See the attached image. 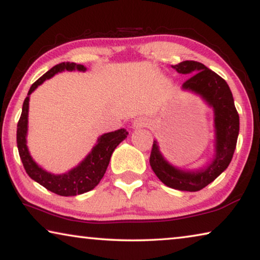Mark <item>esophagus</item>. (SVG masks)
Instances as JSON below:
<instances>
[{"instance_id":"34e87169","label":"esophagus","mask_w":260,"mask_h":260,"mask_svg":"<svg viewBox=\"0 0 260 260\" xmlns=\"http://www.w3.org/2000/svg\"><path fill=\"white\" fill-rule=\"evenodd\" d=\"M147 125V121L145 120V118H142V117H139V118H137V120H135L134 121V123H133V126H134V129H140V127H144V126H146Z\"/></svg>"}]
</instances>
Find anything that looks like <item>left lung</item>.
<instances>
[{
    "mask_svg": "<svg viewBox=\"0 0 260 260\" xmlns=\"http://www.w3.org/2000/svg\"><path fill=\"white\" fill-rule=\"evenodd\" d=\"M172 67L178 74L190 76V78L183 83L182 90L193 92L213 108L214 155L210 162L202 168L181 169L165 159L158 142L154 140L150 165L164 184L176 190L193 192L213 182L231 164L240 131V116L228 84L214 71L196 61H183Z\"/></svg>",
    "mask_w": 260,
    "mask_h": 260,
    "instance_id": "obj_1",
    "label": "left lung"
}]
</instances>
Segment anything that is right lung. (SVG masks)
<instances>
[{"mask_svg": "<svg viewBox=\"0 0 260 260\" xmlns=\"http://www.w3.org/2000/svg\"><path fill=\"white\" fill-rule=\"evenodd\" d=\"M64 70H78L84 72L86 71V68L72 62L59 63L47 71L44 76H41L36 83L32 84L27 96L24 100L22 115H20L18 124H17V147H18L19 156L24 168L32 180L54 193L68 197V196H77L87 192L99 184L107 170L110 156H112L114 150L118 146V144L126 138L129 133L125 129H118L116 131H112V133L101 135L98 138L92 151L85 156L82 162L64 174H52L40 167L29 154L26 145L29 95L46 79L52 78L53 76Z\"/></svg>", "mask_w": 260, "mask_h": 260, "instance_id": "right-lung-1", "label": "right lung"}]
</instances>
